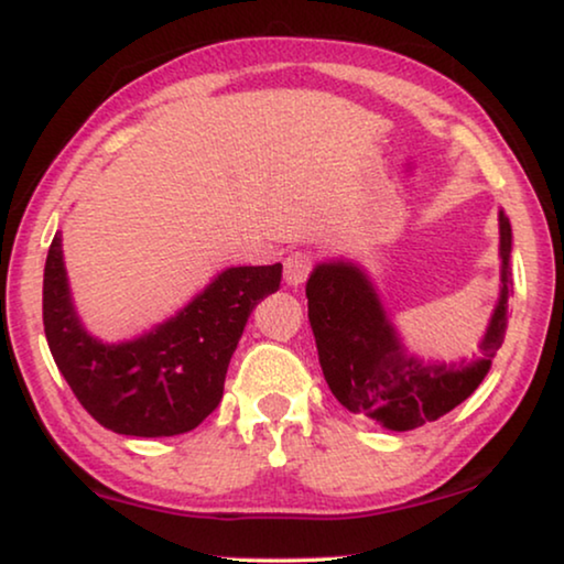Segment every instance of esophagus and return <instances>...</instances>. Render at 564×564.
Masks as SVG:
<instances>
[{
  "label": "esophagus",
  "mask_w": 564,
  "mask_h": 564,
  "mask_svg": "<svg viewBox=\"0 0 564 564\" xmlns=\"http://www.w3.org/2000/svg\"><path fill=\"white\" fill-rule=\"evenodd\" d=\"M313 269V253L311 251H292L288 259H284V280H288L290 288H300L307 280Z\"/></svg>",
  "instance_id": "1"
}]
</instances>
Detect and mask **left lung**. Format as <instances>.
Masks as SVG:
<instances>
[{
  "label": "left lung",
  "mask_w": 564,
  "mask_h": 564,
  "mask_svg": "<svg viewBox=\"0 0 564 564\" xmlns=\"http://www.w3.org/2000/svg\"><path fill=\"white\" fill-rule=\"evenodd\" d=\"M500 297L482 357L459 365L421 361L400 344L372 282L349 261H328L307 280L311 318L323 377L346 411L367 415L390 431H411L442 419L485 380L508 326L511 295V223L500 210Z\"/></svg>",
  "instance_id": "1"
}]
</instances>
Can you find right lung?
Instances as JSON below:
<instances>
[{
	"mask_svg": "<svg viewBox=\"0 0 564 564\" xmlns=\"http://www.w3.org/2000/svg\"><path fill=\"white\" fill-rule=\"evenodd\" d=\"M280 282L282 264L230 267L174 318L133 341L105 344L84 330L74 311L56 234L43 272L45 338L99 426L126 436L187 434L218 408L246 321Z\"/></svg>",
	"mask_w": 564,
	"mask_h": 564,
	"instance_id": "obj_1",
	"label": "right lung"
}]
</instances>
